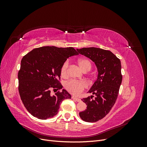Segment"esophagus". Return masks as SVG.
<instances>
[{"mask_svg": "<svg viewBox=\"0 0 147 147\" xmlns=\"http://www.w3.org/2000/svg\"><path fill=\"white\" fill-rule=\"evenodd\" d=\"M72 98L73 99L75 100L76 101H77V102H80V101H81V99H79V98H78V97H77L72 96Z\"/></svg>", "mask_w": 147, "mask_h": 147, "instance_id": "esophagus-1", "label": "esophagus"}]
</instances>
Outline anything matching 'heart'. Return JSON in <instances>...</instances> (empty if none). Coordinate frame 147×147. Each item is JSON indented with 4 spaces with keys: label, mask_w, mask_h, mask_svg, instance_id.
Wrapping results in <instances>:
<instances>
[{
    "label": "heart",
    "mask_w": 147,
    "mask_h": 147,
    "mask_svg": "<svg viewBox=\"0 0 147 147\" xmlns=\"http://www.w3.org/2000/svg\"><path fill=\"white\" fill-rule=\"evenodd\" d=\"M78 64L80 68L84 71L87 72L91 68V64L90 61L86 58H80L78 61ZM69 61H65L61 65L60 68L61 76L63 78H65L68 75V68H69ZM65 88L69 92L72 93L74 95H80L82 93L84 90L88 87V84L84 81H77L74 80H71L65 83Z\"/></svg>",
    "instance_id": "1"
}]
</instances>
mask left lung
I'll return each mask as SVG.
<instances>
[{"mask_svg": "<svg viewBox=\"0 0 147 147\" xmlns=\"http://www.w3.org/2000/svg\"><path fill=\"white\" fill-rule=\"evenodd\" d=\"M80 54L94 62L98 76L89 92L95 94L82 99L86 109L80 112L83 121L96 122L104 118L117 100L122 82L121 65L119 59L110 51L94 47L77 49Z\"/></svg>", "mask_w": 147, "mask_h": 147, "instance_id": "left-lung-1", "label": "left lung"}]
</instances>
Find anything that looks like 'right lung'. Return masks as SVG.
<instances>
[{
	"mask_svg": "<svg viewBox=\"0 0 147 147\" xmlns=\"http://www.w3.org/2000/svg\"><path fill=\"white\" fill-rule=\"evenodd\" d=\"M78 53L73 47H42L22 58L18 74L21 99L28 112L38 119L50 118L59 112L62 101L71 96L60 82V68L71 56ZM58 91L54 95L51 91Z\"/></svg>",
	"mask_w": 147,
	"mask_h": 147,
	"instance_id": "obj_1",
	"label": "right lung"
}]
</instances>
